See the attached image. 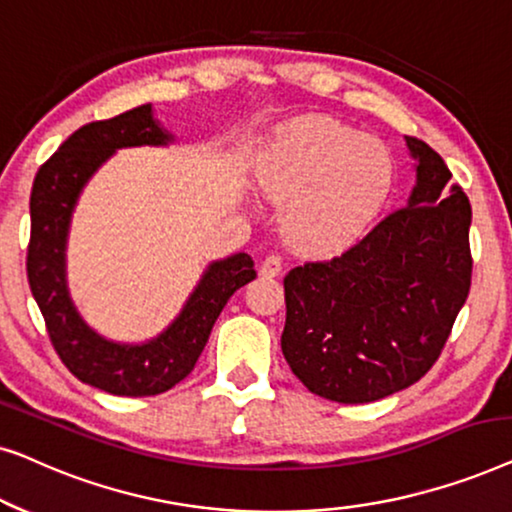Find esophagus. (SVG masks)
<instances>
[{
	"label": "esophagus",
	"instance_id": "obj_1",
	"mask_svg": "<svg viewBox=\"0 0 512 512\" xmlns=\"http://www.w3.org/2000/svg\"><path fill=\"white\" fill-rule=\"evenodd\" d=\"M282 256H277V254H270V256H265V261L261 263V275L263 277H277L279 272H282Z\"/></svg>",
	"mask_w": 512,
	"mask_h": 512
}]
</instances>
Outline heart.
Masks as SVG:
<instances>
[{
  "mask_svg": "<svg viewBox=\"0 0 512 512\" xmlns=\"http://www.w3.org/2000/svg\"><path fill=\"white\" fill-rule=\"evenodd\" d=\"M258 186L284 205L298 249H345L370 228L394 186L387 146L328 116L279 125L256 167Z\"/></svg>",
  "mask_w": 512,
  "mask_h": 512,
  "instance_id": "heart-1",
  "label": "heart"
}]
</instances>
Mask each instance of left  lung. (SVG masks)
<instances>
[{"mask_svg":"<svg viewBox=\"0 0 512 512\" xmlns=\"http://www.w3.org/2000/svg\"><path fill=\"white\" fill-rule=\"evenodd\" d=\"M405 142L417 160L408 205L340 256L284 277V359L335 403H373L422 380L471 289V202L429 144Z\"/></svg>","mask_w":512,"mask_h":512,"instance_id":"left-lung-1","label":"left lung"}]
</instances>
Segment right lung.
<instances>
[{"label":"right lung","mask_w":512,"mask_h":512,"mask_svg":"<svg viewBox=\"0 0 512 512\" xmlns=\"http://www.w3.org/2000/svg\"><path fill=\"white\" fill-rule=\"evenodd\" d=\"M167 142H172V135L153 121L151 104H142L76 130L39 167L32 184L27 279L44 314L48 338L69 373L114 396H156L184 380L195 368L228 298L256 277L249 254L212 263L179 317L144 345L104 340L76 312L67 291L65 249L83 186L116 149Z\"/></svg>","instance_id":"add662e5"}]
</instances>
